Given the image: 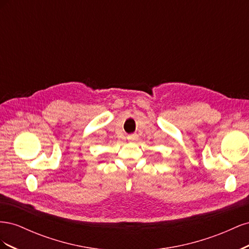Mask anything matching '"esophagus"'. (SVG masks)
Masks as SVG:
<instances>
[{
	"label": "esophagus",
	"instance_id": "34e87169",
	"mask_svg": "<svg viewBox=\"0 0 249 249\" xmlns=\"http://www.w3.org/2000/svg\"><path fill=\"white\" fill-rule=\"evenodd\" d=\"M136 139H138V136L136 134H133V135H130V136H127V140H130V141H134Z\"/></svg>",
	"mask_w": 249,
	"mask_h": 249
}]
</instances>
